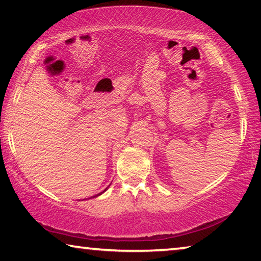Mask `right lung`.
<instances>
[{
    "instance_id": "right-lung-1",
    "label": "right lung",
    "mask_w": 261,
    "mask_h": 261,
    "mask_svg": "<svg viewBox=\"0 0 261 261\" xmlns=\"http://www.w3.org/2000/svg\"><path fill=\"white\" fill-rule=\"evenodd\" d=\"M106 190H107V188H106L105 190H103V192H102V193H105V192H106ZM102 193H100V194H97V195H95V196H92V197H96V196H98V195H101V194H102Z\"/></svg>"
}]
</instances>
